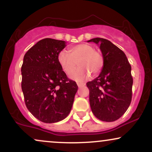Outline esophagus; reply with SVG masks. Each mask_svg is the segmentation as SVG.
Returning a JSON list of instances; mask_svg holds the SVG:
<instances>
[{"mask_svg": "<svg viewBox=\"0 0 152 152\" xmlns=\"http://www.w3.org/2000/svg\"><path fill=\"white\" fill-rule=\"evenodd\" d=\"M77 85L79 87V88H81V87H83L85 86V83H81V82H78V83H77Z\"/></svg>", "mask_w": 152, "mask_h": 152, "instance_id": "esophagus-1", "label": "esophagus"}]
</instances>
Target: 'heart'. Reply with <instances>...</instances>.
<instances>
[{"mask_svg":"<svg viewBox=\"0 0 152 152\" xmlns=\"http://www.w3.org/2000/svg\"><path fill=\"white\" fill-rule=\"evenodd\" d=\"M58 62L62 70L67 74L73 72L78 62L77 69L71 74V78L77 81L85 80L90 73L96 74L104 66V57L100 52L87 43L71 46L67 51L62 50L58 55Z\"/></svg>","mask_w":152,"mask_h":152,"instance_id":"heart-1","label":"heart"}]
</instances>
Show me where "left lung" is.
Wrapping results in <instances>:
<instances>
[{"label": "left lung", "mask_w": 152, "mask_h": 152, "mask_svg": "<svg viewBox=\"0 0 152 152\" xmlns=\"http://www.w3.org/2000/svg\"><path fill=\"white\" fill-rule=\"evenodd\" d=\"M88 42L98 44L104 57L99 76L86 83L91 109L101 121H114L126 112L132 102V67L125 53L111 41L95 38Z\"/></svg>", "instance_id": "left-lung-1"}]
</instances>
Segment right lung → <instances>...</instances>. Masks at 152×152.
Listing matches in <instances>:
<instances>
[{
  "label": "right lung",
  "instance_id": "add662e5",
  "mask_svg": "<svg viewBox=\"0 0 152 152\" xmlns=\"http://www.w3.org/2000/svg\"><path fill=\"white\" fill-rule=\"evenodd\" d=\"M64 41L44 38L26 52L21 67V88L27 109L44 123L64 119L70 113L78 86L58 62Z\"/></svg>",
  "mask_w": 152,
  "mask_h": 152
}]
</instances>
